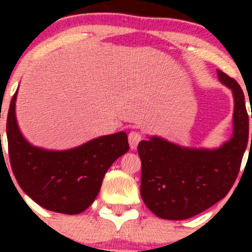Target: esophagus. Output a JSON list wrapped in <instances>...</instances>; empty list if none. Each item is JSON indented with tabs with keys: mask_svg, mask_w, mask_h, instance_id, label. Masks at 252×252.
<instances>
[{
	"mask_svg": "<svg viewBox=\"0 0 252 252\" xmlns=\"http://www.w3.org/2000/svg\"><path fill=\"white\" fill-rule=\"evenodd\" d=\"M142 135L139 131H130L128 135L129 140V146H130L131 150H135L138 147V144L141 141Z\"/></svg>",
	"mask_w": 252,
	"mask_h": 252,
	"instance_id": "obj_1",
	"label": "esophagus"
}]
</instances>
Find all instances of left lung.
Listing matches in <instances>:
<instances>
[{"mask_svg":"<svg viewBox=\"0 0 252 252\" xmlns=\"http://www.w3.org/2000/svg\"><path fill=\"white\" fill-rule=\"evenodd\" d=\"M217 73L234 96V133L229 141L217 150L187 149L156 136L138 145L140 194L157 217L179 220L199 215L229 192L240 171L250 138L245 97L234 79Z\"/></svg>","mask_w":252,"mask_h":252,"instance_id":"8db88e82","label":"left lung"}]
</instances>
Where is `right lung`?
Segmentation results:
<instances>
[{
    "label": "right lung",
    "instance_id": "obj_1",
    "mask_svg": "<svg viewBox=\"0 0 252 252\" xmlns=\"http://www.w3.org/2000/svg\"><path fill=\"white\" fill-rule=\"evenodd\" d=\"M17 91L7 116V140L12 171L23 191L53 212L78 215L94 202L103 177L129 150L124 131L100 136L75 149L47 151L23 138L16 119Z\"/></svg>",
    "mask_w": 252,
    "mask_h": 252
}]
</instances>
